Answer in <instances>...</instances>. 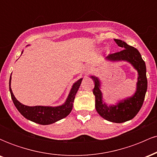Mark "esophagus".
<instances>
[{
	"mask_svg": "<svg viewBox=\"0 0 157 157\" xmlns=\"http://www.w3.org/2000/svg\"><path fill=\"white\" fill-rule=\"evenodd\" d=\"M90 72V69H89V67L88 66H85L83 67V73L85 74L86 75H89Z\"/></svg>",
	"mask_w": 157,
	"mask_h": 157,
	"instance_id": "34e87169",
	"label": "esophagus"
}]
</instances>
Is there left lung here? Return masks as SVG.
Listing matches in <instances>:
<instances>
[{"mask_svg": "<svg viewBox=\"0 0 157 157\" xmlns=\"http://www.w3.org/2000/svg\"><path fill=\"white\" fill-rule=\"evenodd\" d=\"M114 41L120 47L124 48V49L116 53L110 54L106 57V59L112 61H127L134 66L138 71L139 75L136 92L132 97L121 100L117 105L108 106L102 100L100 80L94 76L91 77L94 81L93 94L95 96V108L97 113L108 121L122 123L134 118L142 108L147 87L146 66L136 48L129 46L121 40L114 39Z\"/></svg>", "mask_w": 157, "mask_h": 157, "instance_id": "obj_1", "label": "left lung"}]
</instances>
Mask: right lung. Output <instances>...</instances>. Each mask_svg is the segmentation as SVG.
<instances>
[{"label":"right lung","mask_w":157,"mask_h":157,"mask_svg":"<svg viewBox=\"0 0 157 157\" xmlns=\"http://www.w3.org/2000/svg\"><path fill=\"white\" fill-rule=\"evenodd\" d=\"M82 80V78H81L76 82H75L70 91L66 101L65 102L63 105L57 106V107L40 105L27 106L21 103L14 96L11 89V76L10 79V91L14 105L25 118L36 123L40 124V125H49V124L62 120L69 114L72 110L75 95L78 91Z\"/></svg>","instance_id":"add662e5"}]
</instances>
